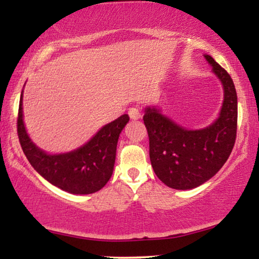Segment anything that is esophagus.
<instances>
[{"instance_id": "obj_1", "label": "esophagus", "mask_w": 259, "mask_h": 259, "mask_svg": "<svg viewBox=\"0 0 259 259\" xmlns=\"http://www.w3.org/2000/svg\"><path fill=\"white\" fill-rule=\"evenodd\" d=\"M128 115H130L131 119L138 120V119H140L141 113H140V111H139V109H138V108L132 107V108L128 109Z\"/></svg>"}]
</instances>
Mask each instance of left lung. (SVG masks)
Masks as SVG:
<instances>
[{"label":"left lung","mask_w":259,"mask_h":259,"mask_svg":"<svg viewBox=\"0 0 259 259\" xmlns=\"http://www.w3.org/2000/svg\"><path fill=\"white\" fill-rule=\"evenodd\" d=\"M205 59L222 81L224 101L218 119L203 130H186L155 107L145 109L154 173L165 185L190 190L212 178L231 154L237 136V93L230 74L210 55Z\"/></svg>","instance_id":"obj_1"}]
</instances>
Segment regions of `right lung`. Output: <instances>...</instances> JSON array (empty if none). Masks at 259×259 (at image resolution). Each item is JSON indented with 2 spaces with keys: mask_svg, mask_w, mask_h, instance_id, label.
Here are the masks:
<instances>
[{
  "mask_svg": "<svg viewBox=\"0 0 259 259\" xmlns=\"http://www.w3.org/2000/svg\"><path fill=\"white\" fill-rule=\"evenodd\" d=\"M130 116L123 114L107 123L77 150L47 154L30 140L24 128L22 94L17 115V136L30 165L53 185L73 194H91L104 187L112 177L116 144Z\"/></svg>",
  "mask_w": 259,
  "mask_h": 259,
  "instance_id": "1",
  "label": "right lung"
}]
</instances>
